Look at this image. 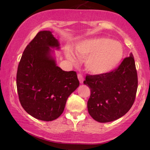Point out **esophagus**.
<instances>
[{
  "label": "esophagus",
  "mask_w": 150,
  "mask_h": 150,
  "mask_svg": "<svg viewBox=\"0 0 150 150\" xmlns=\"http://www.w3.org/2000/svg\"><path fill=\"white\" fill-rule=\"evenodd\" d=\"M78 79H79L80 83H83L84 77H83V76L81 74H78Z\"/></svg>",
  "instance_id": "34e87169"
}]
</instances>
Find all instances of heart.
<instances>
[{"label": "heart", "mask_w": 150, "mask_h": 150, "mask_svg": "<svg viewBox=\"0 0 150 150\" xmlns=\"http://www.w3.org/2000/svg\"><path fill=\"white\" fill-rule=\"evenodd\" d=\"M77 54L86 57L87 70L93 74L101 75L113 70L124 56L122 45L117 41L105 38H95L82 40L76 46ZM67 58L71 61L76 59L71 50L66 52Z\"/></svg>", "instance_id": "b5f03b06"}]
</instances>
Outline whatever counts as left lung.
Masks as SVG:
<instances>
[{
	"mask_svg": "<svg viewBox=\"0 0 150 150\" xmlns=\"http://www.w3.org/2000/svg\"><path fill=\"white\" fill-rule=\"evenodd\" d=\"M83 83L91 91L87 108L93 120L106 123L122 117L134 104L138 87L132 53L109 73L87 74Z\"/></svg>",
	"mask_w": 150,
	"mask_h": 150,
	"instance_id": "1",
	"label": "left lung"
}]
</instances>
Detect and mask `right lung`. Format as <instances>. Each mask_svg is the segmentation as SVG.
<instances>
[{
    "instance_id": "obj_1",
    "label": "right lung",
    "mask_w": 150,
    "mask_h": 150,
    "mask_svg": "<svg viewBox=\"0 0 150 150\" xmlns=\"http://www.w3.org/2000/svg\"><path fill=\"white\" fill-rule=\"evenodd\" d=\"M50 48L59 49L58 40L49 30L39 32L24 50L16 76L22 106L30 115L46 122L63 113L67 98L79 86L76 72L57 66Z\"/></svg>"
}]
</instances>
